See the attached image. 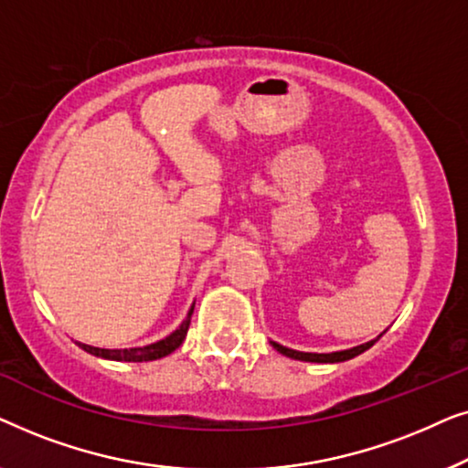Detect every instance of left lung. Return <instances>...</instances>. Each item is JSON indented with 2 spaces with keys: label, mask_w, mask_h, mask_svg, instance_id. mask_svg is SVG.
<instances>
[{
  "label": "left lung",
  "mask_w": 468,
  "mask_h": 468,
  "mask_svg": "<svg viewBox=\"0 0 468 468\" xmlns=\"http://www.w3.org/2000/svg\"><path fill=\"white\" fill-rule=\"evenodd\" d=\"M381 336V335H379ZM377 336V338H379ZM375 341H368L364 345H357V347H351V349H343V351H332V354H306V351H296V349H290V347H283V345L279 343H272V347L279 351V354H283L287 357H293V360H303V362H319V364H332V362H345V360H351V357L364 354V351L373 347L377 343Z\"/></svg>",
  "instance_id": "left-lung-1"
}]
</instances>
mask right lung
Returning a JSON list of instances; mask_svg holds the SVG:
<instances>
[{
    "label": "right lung",
    "instance_id": "right-lung-1",
    "mask_svg": "<svg viewBox=\"0 0 468 468\" xmlns=\"http://www.w3.org/2000/svg\"><path fill=\"white\" fill-rule=\"evenodd\" d=\"M191 313H194V306H191L185 322L178 325V328L168 335L162 341L144 345V347H132V349H100V347H91V345L79 343L80 349H85L87 354L98 356V357H106V360H117V362H151V360H159V357L168 356L175 351L176 347H181V343L187 336L189 324H191Z\"/></svg>",
    "mask_w": 468,
    "mask_h": 468
}]
</instances>
